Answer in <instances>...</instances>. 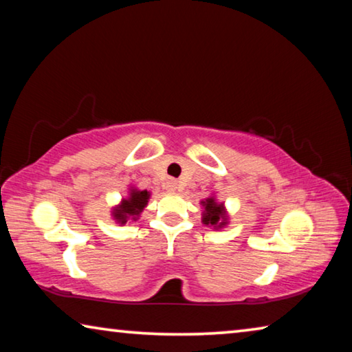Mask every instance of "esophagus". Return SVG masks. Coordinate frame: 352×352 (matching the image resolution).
<instances>
[{
    "mask_svg": "<svg viewBox=\"0 0 352 352\" xmlns=\"http://www.w3.org/2000/svg\"><path fill=\"white\" fill-rule=\"evenodd\" d=\"M168 189L172 190V192H174V190L178 189V182H177V180H169V182H168Z\"/></svg>",
    "mask_w": 352,
    "mask_h": 352,
    "instance_id": "1",
    "label": "esophagus"
}]
</instances>
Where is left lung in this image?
Returning a JSON list of instances; mask_svg holds the SVG:
<instances>
[{"label":"left lung","instance_id":"1","mask_svg":"<svg viewBox=\"0 0 352 352\" xmlns=\"http://www.w3.org/2000/svg\"><path fill=\"white\" fill-rule=\"evenodd\" d=\"M204 206H205L204 223H206V225H217V223H220V220L223 219L222 205H217L216 201H214V199H208L206 201H204ZM220 225H222V223H220Z\"/></svg>","mask_w":352,"mask_h":352}]
</instances>
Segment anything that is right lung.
<instances>
[{
    "label": "right lung",
    "instance_id": "add662e5",
    "mask_svg": "<svg viewBox=\"0 0 352 352\" xmlns=\"http://www.w3.org/2000/svg\"><path fill=\"white\" fill-rule=\"evenodd\" d=\"M148 200L147 190H132L129 200H122V205L118 208L115 212V217L119 222L124 223L129 216H138L142 211V208L146 206Z\"/></svg>",
    "mask_w": 352,
    "mask_h": 352
}]
</instances>
